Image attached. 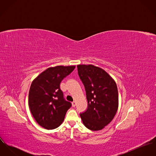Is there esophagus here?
Wrapping results in <instances>:
<instances>
[{
	"label": "esophagus",
	"mask_w": 156,
	"mask_h": 156,
	"mask_svg": "<svg viewBox=\"0 0 156 156\" xmlns=\"http://www.w3.org/2000/svg\"><path fill=\"white\" fill-rule=\"evenodd\" d=\"M72 105L73 107H75L76 106V102L75 101H73L72 103Z\"/></svg>",
	"instance_id": "1"
}]
</instances>
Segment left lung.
<instances>
[{
  "instance_id": "left-lung-1",
  "label": "left lung",
  "mask_w": 156,
  "mask_h": 156,
  "mask_svg": "<svg viewBox=\"0 0 156 156\" xmlns=\"http://www.w3.org/2000/svg\"><path fill=\"white\" fill-rule=\"evenodd\" d=\"M78 73L84 84L88 101L87 110L80 113L84 125L99 131L114 118L118 108L116 83L103 69L92 65H79Z\"/></svg>"
}]
</instances>
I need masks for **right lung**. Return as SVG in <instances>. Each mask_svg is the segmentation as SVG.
<instances>
[{
  "label": "right lung",
  "mask_w": 156,
  "mask_h": 156,
  "mask_svg": "<svg viewBox=\"0 0 156 156\" xmlns=\"http://www.w3.org/2000/svg\"><path fill=\"white\" fill-rule=\"evenodd\" d=\"M75 66H57L41 73L31 85L28 105L38 124L47 129L59 126L71 102L63 97L60 90L61 81L74 70Z\"/></svg>",
  "instance_id": "obj_1"
}]
</instances>
